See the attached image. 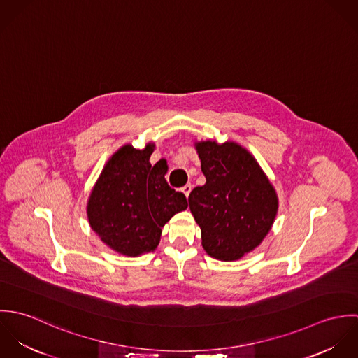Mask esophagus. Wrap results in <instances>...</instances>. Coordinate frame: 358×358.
Instances as JSON below:
<instances>
[{
  "label": "esophagus",
  "mask_w": 358,
  "mask_h": 358,
  "mask_svg": "<svg viewBox=\"0 0 358 358\" xmlns=\"http://www.w3.org/2000/svg\"><path fill=\"white\" fill-rule=\"evenodd\" d=\"M192 189H193V186H192V183H187V185H185L180 190H182V193L186 196V197H189V194H190V192H192Z\"/></svg>",
  "instance_id": "esophagus-1"
}]
</instances>
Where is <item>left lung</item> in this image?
Returning <instances> with one entry per match:
<instances>
[{
	"label": "left lung",
	"instance_id": "8db88e82",
	"mask_svg": "<svg viewBox=\"0 0 358 358\" xmlns=\"http://www.w3.org/2000/svg\"><path fill=\"white\" fill-rule=\"evenodd\" d=\"M204 186L189 196L205 252L231 262L254 251L270 231L277 193L254 155L234 142H197Z\"/></svg>",
	"mask_w": 358,
	"mask_h": 358
}]
</instances>
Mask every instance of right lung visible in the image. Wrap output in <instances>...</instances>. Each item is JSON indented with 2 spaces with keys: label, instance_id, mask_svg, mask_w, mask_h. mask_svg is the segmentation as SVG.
Here are the masks:
<instances>
[{
  "label": "right lung",
  "instance_id": "add662e5",
  "mask_svg": "<svg viewBox=\"0 0 358 358\" xmlns=\"http://www.w3.org/2000/svg\"><path fill=\"white\" fill-rule=\"evenodd\" d=\"M153 143L139 150L125 145L111 155L92 189L87 215L92 230L118 254L152 252L164 224L187 208L183 193L165 180V159L150 164Z\"/></svg>",
  "mask_w": 358,
  "mask_h": 358
}]
</instances>
